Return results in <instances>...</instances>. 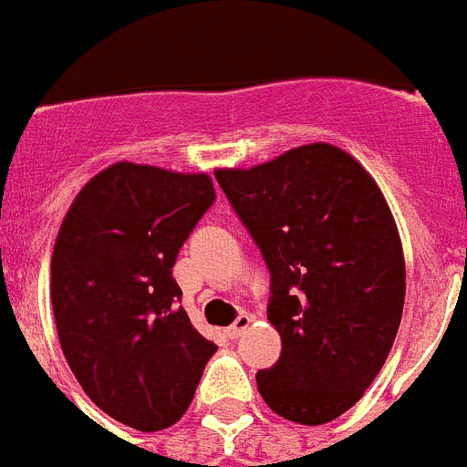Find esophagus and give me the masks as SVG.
Instances as JSON below:
<instances>
[{
	"label": "esophagus",
	"instance_id": "obj_1",
	"mask_svg": "<svg viewBox=\"0 0 467 467\" xmlns=\"http://www.w3.org/2000/svg\"><path fill=\"white\" fill-rule=\"evenodd\" d=\"M249 325H252V317H249L247 312H240L233 325L227 327L225 334H227V337H230V339H240L242 334H244L249 329Z\"/></svg>",
	"mask_w": 467,
	"mask_h": 467
}]
</instances>
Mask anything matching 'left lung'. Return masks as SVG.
Returning a JSON list of instances; mask_svg holds the SVG:
<instances>
[{
    "mask_svg": "<svg viewBox=\"0 0 467 467\" xmlns=\"http://www.w3.org/2000/svg\"><path fill=\"white\" fill-rule=\"evenodd\" d=\"M215 179L271 274L281 356L256 373L264 402L307 427L337 420L383 368L402 319L405 256L383 193L327 142Z\"/></svg>",
    "mask_w": 467,
    "mask_h": 467,
    "instance_id": "obj_1",
    "label": "left lung"
}]
</instances>
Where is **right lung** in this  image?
<instances>
[{
  "label": "right lung",
  "instance_id": "obj_1",
  "mask_svg": "<svg viewBox=\"0 0 467 467\" xmlns=\"http://www.w3.org/2000/svg\"><path fill=\"white\" fill-rule=\"evenodd\" d=\"M215 201L205 174L119 161L69 205L50 264L62 354L91 402L138 431L182 420L215 344L171 278Z\"/></svg>",
  "mask_w": 467,
  "mask_h": 467
}]
</instances>
